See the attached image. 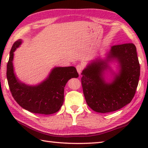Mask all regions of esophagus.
<instances>
[{
	"mask_svg": "<svg viewBox=\"0 0 148 148\" xmlns=\"http://www.w3.org/2000/svg\"><path fill=\"white\" fill-rule=\"evenodd\" d=\"M76 69H77V71L78 72V74H80L81 73V72H82V70L83 69V66L81 64L77 65L76 66Z\"/></svg>",
	"mask_w": 148,
	"mask_h": 148,
	"instance_id": "34e87169",
	"label": "esophagus"
}]
</instances>
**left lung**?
<instances>
[{"label":"left lung","instance_id":"left-lung-1","mask_svg":"<svg viewBox=\"0 0 148 148\" xmlns=\"http://www.w3.org/2000/svg\"><path fill=\"white\" fill-rule=\"evenodd\" d=\"M118 64L117 73L112 70L109 63ZM113 74L109 82L104 72ZM81 83L88 106L97 112L117 111L129 103L134 98L140 76V65L136 47L132 43L111 47L105 58H95L82 71Z\"/></svg>","mask_w":148,"mask_h":148}]
</instances>
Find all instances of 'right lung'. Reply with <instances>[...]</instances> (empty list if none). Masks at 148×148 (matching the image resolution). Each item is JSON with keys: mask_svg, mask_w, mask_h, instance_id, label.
I'll use <instances>...</instances> for the list:
<instances>
[{"mask_svg": "<svg viewBox=\"0 0 148 148\" xmlns=\"http://www.w3.org/2000/svg\"><path fill=\"white\" fill-rule=\"evenodd\" d=\"M23 40L18 39L12 46L7 65V79L12 97L22 108L31 112L51 114L59 111L64 101V88L67 81L79 76L74 67H55L48 76L36 85L22 83L14 72L15 50Z\"/></svg>", "mask_w": 148, "mask_h": 148, "instance_id": "add662e5", "label": "right lung"}]
</instances>
